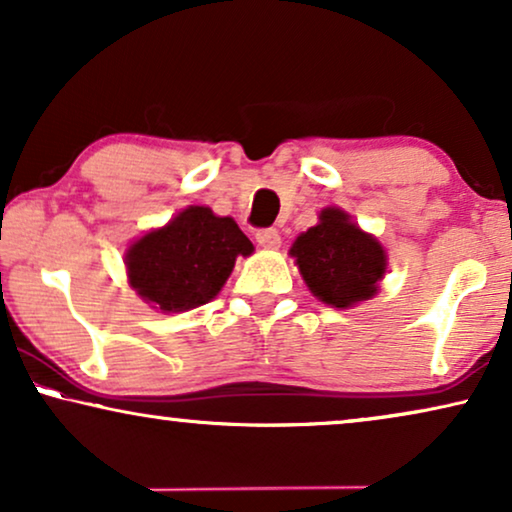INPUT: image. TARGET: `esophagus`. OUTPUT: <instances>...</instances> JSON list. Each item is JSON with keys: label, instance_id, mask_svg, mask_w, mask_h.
Wrapping results in <instances>:
<instances>
[{"label": "esophagus", "instance_id": "1", "mask_svg": "<svg viewBox=\"0 0 512 512\" xmlns=\"http://www.w3.org/2000/svg\"><path fill=\"white\" fill-rule=\"evenodd\" d=\"M256 242L261 244L263 249L272 251V249H279V244H282V237H279L275 228H263V230H258V233H256Z\"/></svg>", "mask_w": 512, "mask_h": 512}]
</instances>
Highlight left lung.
Segmentation results:
<instances>
[{"instance_id":"1","label":"left lung","mask_w":512,"mask_h":512,"mask_svg":"<svg viewBox=\"0 0 512 512\" xmlns=\"http://www.w3.org/2000/svg\"><path fill=\"white\" fill-rule=\"evenodd\" d=\"M289 254L312 296L340 310L373 298L387 272L377 237L363 233L340 207L321 209L317 226L300 233Z\"/></svg>"}]
</instances>
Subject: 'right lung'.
I'll use <instances>...</instances> for the list:
<instances>
[{
	"instance_id": "1",
	"label": "right lung",
	"mask_w": 512,
	"mask_h": 512,
	"mask_svg": "<svg viewBox=\"0 0 512 512\" xmlns=\"http://www.w3.org/2000/svg\"><path fill=\"white\" fill-rule=\"evenodd\" d=\"M251 251L254 244L230 216L191 205L132 242L125 268L130 286L151 307L186 312L209 303L233 272L235 258Z\"/></svg>"
}]
</instances>
